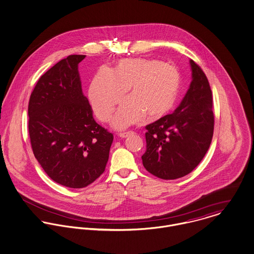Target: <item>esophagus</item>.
I'll use <instances>...</instances> for the list:
<instances>
[{
    "mask_svg": "<svg viewBox=\"0 0 254 254\" xmlns=\"http://www.w3.org/2000/svg\"><path fill=\"white\" fill-rule=\"evenodd\" d=\"M133 134V132L132 131H128V132H122V133H119L118 134V136L120 137V138H127L128 136H130V135H132Z\"/></svg>",
    "mask_w": 254,
    "mask_h": 254,
    "instance_id": "obj_1",
    "label": "esophagus"
}]
</instances>
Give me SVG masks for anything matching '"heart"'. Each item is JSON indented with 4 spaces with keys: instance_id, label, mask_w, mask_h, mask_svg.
Masks as SVG:
<instances>
[{
    "instance_id": "1",
    "label": "heart",
    "mask_w": 254,
    "mask_h": 254,
    "mask_svg": "<svg viewBox=\"0 0 254 254\" xmlns=\"http://www.w3.org/2000/svg\"><path fill=\"white\" fill-rule=\"evenodd\" d=\"M129 86L132 95L122 101L112 120L116 129L130 126L143 115L157 118L167 114L178 101L182 77L177 68L154 59H123L115 70L104 67L94 76L88 91L96 116L109 120Z\"/></svg>"
}]
</instances>
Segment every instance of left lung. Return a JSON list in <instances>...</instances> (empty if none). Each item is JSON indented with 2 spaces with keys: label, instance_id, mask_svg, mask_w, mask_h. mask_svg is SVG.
<instances>
[{
  "label": "left lung",
  "instance_id": "obj_1",
  "mask_svg": "<svg viewBox=\"0 0 254 254\" xmlns=\"http://www.w3.org/2000/svg\"><path fill=\"white\" fill-rule=\"evenodd\" d=\"M192 81L180 106L145 129L146 150L141 156L147 172L162 180L191 173L208 151L213 135L212 93L202 69L189 60Z\"/></svg>",
  "mask_w": 254,
  "mask_h": 254
}]
</instances>
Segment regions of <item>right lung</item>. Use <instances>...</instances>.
Here are the masks:
<instances>
[{"label": "right lung", "instance_id": "1", "mask_svg": "<svg viewBox=\"0 0 254 254\" xmlns=\"http://www.w3.org/2000/svg\"><path fill=\"white\" fill-rule=\"evenodd\" d=\"M69 55L43 74L31 94L29 135L36 159L59 185L83 188L105 171L114 135L93 118L78 64Z\"/></svg>", "mask_w": 254, "mask_h": 254}]
</instances>
